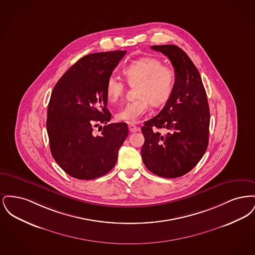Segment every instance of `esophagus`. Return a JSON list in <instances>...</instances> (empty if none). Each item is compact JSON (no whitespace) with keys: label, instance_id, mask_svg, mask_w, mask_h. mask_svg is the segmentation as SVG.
Masks as SVG:
<instances>
[{"label":"esophagus","instance_id":"1","mask_svg":"<svg viewBox=\"0 0 255 255\" xmlns=\"http://www.w3.org/2000/svg\"><path fill=\"white\" fill-rule=\"evenodd\" d=\"M128 127H129V130L131 133H134V132H137L139 130V128L137 126H135L133 123H129L128 124Z\"/></svg>","mask_w":255,"mask_h":255}]
</instances>
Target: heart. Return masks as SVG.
Segmentation results:
<instances>
[{"mask_svg":"<svg viewBox=\"0 0 255 255\" xmlns=\"http://www.w3.org/2000/svg\"><path fill=\"white\" fill-rule=\"evenodd\" d=\"M128 85L135 86L133 101L127 103L116 114L119 122L136 123L151 103L154 107L164 105L172 97L176 74L173 69L163 66L154 57H142L122 69ZM125 92V84L115 76H110L105 85V96L110 103H117Z\"/></svg>","mask_w":255,"mask_h":255,"instance_id":"b5f03b06","label":"heart"}]
</instances>
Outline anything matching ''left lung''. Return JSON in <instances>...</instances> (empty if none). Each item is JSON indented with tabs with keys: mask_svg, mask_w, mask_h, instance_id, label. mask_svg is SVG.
<instances>
[{
	"mask_svg": "<svg viewBox=\"0 0 255 255\" xmlns=\"http://www.w3.org/2000/svg\"><path fill=\"white\" fill-rule=\"evenodd\" d=\"M151 49L169 58L176 84L165 106L141 128V158L152 173L178 178L194 168L208 145L210 114L206 90L193 62L181 48L161 45ZM155 128H163L166 133Z\"/></svg>",
	"mask_w": 255,
	"mask_h": 255,
	"instance_id": "1",
	"label": "left lung"
}]
</instances>
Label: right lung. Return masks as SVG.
Masks as SVG:
<instances>
[{"mask_svg":"<svg viewBox=\"0 0 255 255\" xmlns=\"http://www.w3.org/2000/svg\"><path fill=\"white\" fill-rule=\"evenodd\" d=\"M125 54L126 50L88 54L53 88L47 119L50 152L75 179L93 180L107 174L128 135L125 122L108 123L112 116L105 96L106 81ZM100 124L104 127L97 135L93 130Z\"/></svg>","mask_w":255,"mask_h":255,"instance_id":"right-lung-1","label":"right lung"}]
</instances>
